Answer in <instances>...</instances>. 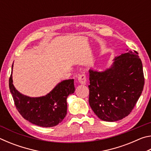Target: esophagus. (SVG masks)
Listing matches in <instances>:
<instances>
[{"mask_svg": "<svg viewBox=\"0 0 151 151\" xmlns=\"http://www.w3.org/2000/svg\"><path fill=\"white\" fill-rule=\"evenodd\" d=\"M78 81L79 82V83H81V85H86V75H80L78 76Z\"/></svg>", "mask_w": 151, "mask_h": 151, "instance_id": "esophagus-1", "label": "esophagus"}]
</instances>
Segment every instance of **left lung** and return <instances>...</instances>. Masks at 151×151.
I'll list each match as a JSON object with an SVG mask.
<instances>
[{
    "instance_id": "8db88e82",
    "label": "left lung",
    "mask_w": 151,
    "mask_h": 151,
    "mask_svg": "<svg viewBox=\"0 0 151 151\" xmlns=\"http://www.w3.org/2000/svg\"><path fill=\"white\" fill-rule=\"evenodd\" d=\"M89 72V104L102 121L114 122L129 115L141 95L145 85L142 64L137 51L114 58L103 71Z\"/></svg>"
}]
</instances>
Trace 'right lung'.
Instances as JSON below:
<instances>
[{
    "label": "right lung",
    "mask_w": 151,
    "mask_h": 151,
    "mask_svg": "<svg viewBox=\"0 0 151 151\" xmlns=\"http://www.w3.org/2000/svg\"><path fill=\"white\" fill-rule=\"evenodd\" d=\"M13 65L12 66V73ZM9 88L18 111L24 119L42 127L57 125L67 112L66 99L75 91L74 79L58 83L45 96L30 97L20 93L13 85L12 75L9 78Z\"/></svg>",
    "instance_id": "add662e5"
}]
</instances>
